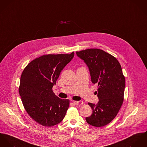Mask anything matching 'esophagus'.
<instances>
[{"label":"esophagus","mask_w":147,"mask_h":147,"mask_svg":"<svg viewBox=\"0 0 147 147\" xmlns=\"http://www.w3.org/2000/svg\"><path fill=\"white\" fill-rule=\"evenodd\" d=\"M73 102L76 105H82L83 104V102L82 101H74Z\"/></svg>","instance_id":"obj_1"}]
</instances>
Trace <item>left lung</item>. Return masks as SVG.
Listing matches in <instances>:
<instances>
[{"label": "left lung", "instance_id": "8db88e82", "mask_svg": "<svg viewBox=\"0 0 147 147\" xmlns=\"http://www.w3.org/2000/svg\"><path fill=\"white\" fill-rule=\"evenodd\" d=\"M89 69L92 83L97 84L98 102H88L92 113L86 122L95 127L110 123L119 112L123 101L125 78L121 66L112 55L101 49H91L76 52Z\"/></svg>", "mask_w": 147, "mask_h": 147}]
</instances>
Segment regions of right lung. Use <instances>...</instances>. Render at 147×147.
Returning a JSON list of instances; mask_svg holds the SVG:
<instances>
[{"label": "right lung", "mask_w": 147, "mask_h": 147, "mask_svg": "<svg viewBox=\"0 0 147 147\" xmlns=\"http://www.w3.org/2000/svg\"><path fill=\"white\" fill-rule=\"evenodd\" d=\"M74 56V52L43 55L30 62L22 71L19 87L22 104L28 114L42 126H55L65 116L69 100L58 98L52 88Z\"/></svg>", "instance_id": "right-lung-1"}]
</instances>
